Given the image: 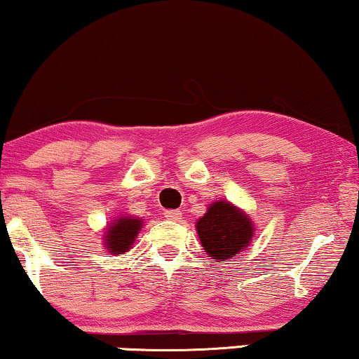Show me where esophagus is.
<instances>
[{
    "label": "esophagus",
    "mask_w": 359,
    "mask_h": 359,
    "mask_svg": "<svg viewBox=\"0 0 359 359\" xmlns=\"http://www.w3.org/2000/svg\"><path fill=\"white\" fill-rule=\"evenodd\" d=\"M165 218L170 219V221H181V218H183V213H181V211H178V210H170V211H166V213H165Z\"/></svg>",
    "instance_id": "1"
}]
</instances>
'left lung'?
I'll use <instances>...</instances> for the list:
<instances>
[{
	"mask_svg": "<svg viewBox=\"0 0 359 359\" xmlns=\"http://www.w3.org/2000/svg\"><path fill=\"white\" fill-rule=\"evenodd\" d=\"M194 228L205 253L216 263L243 253L255 236L250 216L226 200L211 203Z\"/></svg>",
	"mask_w": 359,
	"mask_h": 359,
	"instance_id": "8db88e82",
	"label": "left lung"
}]
</instances>
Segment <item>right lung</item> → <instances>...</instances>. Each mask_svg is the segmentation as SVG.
Masks as SVG:
<instances>
[{
    "instance_id": "right-lung-1",
    "label": "right lung",
    "mask_w": 359,
    "mask_h": 359,
    "mask_svg": "<svg viewBox=\"0 0 359 359\" xmlns=\"http://www.w3.org/2000/svg\"><path fill=\"white\" fill-rule=\"evenodd\" d=\"M144 221L131 215H119L104 226L103 246L109 255H125L133 248Z\"/></svg>"
}]
</instances>
